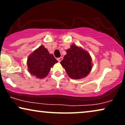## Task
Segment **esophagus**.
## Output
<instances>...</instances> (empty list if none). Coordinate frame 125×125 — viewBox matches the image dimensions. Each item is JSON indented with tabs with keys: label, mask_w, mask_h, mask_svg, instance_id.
Here are the masks:
<instances>
[{
	"label": "esophagus",
	"mask_w": 125,
	"mask_h": 125,
	"mask_svg": "<svg viewBox=\"0 0 125 125\" xmlns=\"http://www.w3.org/2000/svg\"><path fill=\"white\" fill-rule=\"evenodd\" d=\"M62 59H63L62 57H60V58H59L57 59V60H58L59 62H61V61H62Z\"/></svg>",
	"instance_id": "34e87169"
}]
</instances>
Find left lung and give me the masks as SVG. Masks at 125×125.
<instances>
[{"mask_svg": "<svg viewBox=\"0 0 125 125\" xmlns=\"http://www.w3.org/2000/svg\"><path fill=\"white\" fill-rule=\"evenodd\" d=\"M61 64L67 75L73 79H80L86 77L92 68L89 53L74 44L66 50V54Z\"/></svg>", "mask_w": 125, "mask_h": 125, "instance_id": "8db88e82", "label": "left lung"}]
</instances>
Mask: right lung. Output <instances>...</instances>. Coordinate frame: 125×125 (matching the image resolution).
<instances>
[{
	"label": "right lung",
	"instance_id": "add662e5",
	"mask_svg": "<svg viewBox=\"0 0 125 125\" xmlns=\"http://www.w3.org/2000/svg\"><path fill=\"white\" fill-rule=\"evenodd\" d=\"M58 61L53 54H50L43 45L33 52L27 61L28 71L36 78L43 79L48 75L51 68Z\"/></svg>",
	"mask_w": 125,
	"mask_h": 125
}]
</instances>
